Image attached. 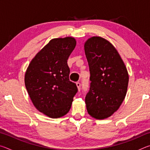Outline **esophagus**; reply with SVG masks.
I'll return each mask as SVG.
<instances>
[{"label":"esophagus","mask_w":150,"mask_h":150,"mask_svg":"<svg viewBox=\"0 0 150 150\" xmlns=\"http://www.w3.org/2000/svg\"><path fill=\"white\" fill-rule=\"evenodd\" d=\"M76 86H77V87L78 88V91H80V89H81V83L79 82H77V83H76Z\"/></svg>","instance_id":"obj_1"}]
</instances>
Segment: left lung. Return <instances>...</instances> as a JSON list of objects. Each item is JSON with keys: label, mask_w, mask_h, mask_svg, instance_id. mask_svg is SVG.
Instances as JSON below:
<instances>
[{"label": "left lung", "mask_w": 150, "mask_h": 150, "mask_svg": "<svg viewBox=\"0 0 150 150\" xmlns=\"http://www.w3.org/2000/svg\"><path fill=\"white\" fill-rule=\"evenodd\" d=\"M84 50L91 81L86 107L91 116L103 120L112 115L125 98L128 73L118 51L107 40L91 37L85 42Z\"/></svg>", "instance_id": "8db88e82"}]
</instances>
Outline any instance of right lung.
<instances>
[{"instance_id": "1", "label": "right lung", "mask_w": 150, "mask_h": 150, "mask_svg": "<svg viewBox=\"0 0 150 150\" xmlns=\"http://www.w3.org/2000/svg\"><path fill=\"white\" fill-rule=\"evenodd\" d=\"M76 45L73 37L51 40L28 67L24 83L33 105L52 118L69 111L77 87L69 81L67 59Z\"/></svg>"}]
</instances>
